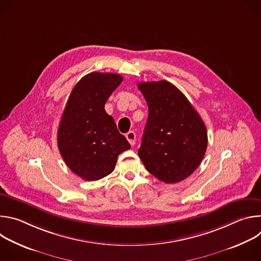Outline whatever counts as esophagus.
<instances>
[{
	"label": "esophagus",
	"instance_id": "esophagus-1",
	"mask_svg": "<svg viewBox=\"0 0 261 261\" xmlns=\"http://www.w3.org/2000/svg\"><path fill=\"white\" fill-rule=\"evenodd\" d=\"M126 138H127V140L129 141V143H130L131 145H134V144H135L136 135H135L134 131H129V132L126 134Z\"/></svg>",
	"mask_w": 261,
	"mask_h": 261
}]
</instances>
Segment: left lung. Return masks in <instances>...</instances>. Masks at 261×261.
Wrapping results in <instances>:
<instances>
[{"mask_svg": "<svg viewBox=\"0 0 261 261\" xmlns=\"http://www.w3.org/2000/svg\"><path fill=\"white\" fill-rule=\"evenodd\" d=\"M148 117L138 156L146 170L166 184L188 177L207 146L205 125L185 95L161 81L139 83Z\"/></svg>", "mask_w": 261, "mask_h": 261, "instance_id": "1", "label": "left lung"}]
</instances>
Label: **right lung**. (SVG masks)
Returning a JSON list of instances; mask_svg holds the SVG:
<instances>
[{
  "instance_id": "right-lung-1",
  "label": "right lung",
  "mask_w": 261,
  "mask_h": 261,
  "mask_svg": "<svg viewBox=\"0 0 261 261\" xmlns=\"http://www.w3.org/2000/svg\"><path fill=\"white\" fill-rule=\"evenodd\" d=\"M123 82L116 73L92 72L73 88L58 130V146L67 166L86 180L100 179L115 169L130 143L106 114L105 102Z\"/></svg>"
}]
</instances>
